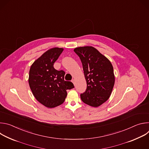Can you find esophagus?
Listing matches in <instances>:
<instances>
[{
  "label": "esophagus",
  "mask_w": 149,
  "mask_h": 149,
  "mask_svg": "<svg viewBox=\"0 0 149 149\" xmlns=\"http://www.w3.org/2000/svg\"><path fill=\"white\" fill-rule=\"evenodd\" d=\"M72 82H73V84L75 85V80L73 79L72 80Z\"/></svg>",
  "instance_id": "34e87169"
}]
</instances>
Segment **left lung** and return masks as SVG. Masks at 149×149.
I'll list each match as a JSON object with an SVG mask.
<instances>
[{"instance_id": "obj_1", "label": "left lung", "mask_w": 149, "mask_h": 149, "mask_svg": "<svg viewBox=\"0 0 149 149\" xmlns=\"http://www.w3.org/2000/svg\"><path fill=\"white\" fill-rule=\"evenodd\" d=\"M74 51L81 61L87 85L81 94V100L92 107H99L111 94L115 82L113 67L107 58L93 47H78Z\"/></svg>"}]
</instances>
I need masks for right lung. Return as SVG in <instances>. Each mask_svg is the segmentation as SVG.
I'll use <instances>...</instances> for the list:
<instances>
[{
  "label": "right lung",
  "instance_id": "obj_1",
  "mask_svg": "<svg viewBox=\"0 0 149 149\" xmlns=\"http://www.w3.org/2000/svg\"><path fill=\"white\" fill-rule=\"evenodd\" d=\"M63 49L53 48L42 54L32 63L29 84L35 98L48 108H54L64 102L67 90L74 88L71 81L64 80L65 72L54 68Z\"/></svg>",
  "mask_w": 149,
  "mask_h": 149
}]
</instances>
